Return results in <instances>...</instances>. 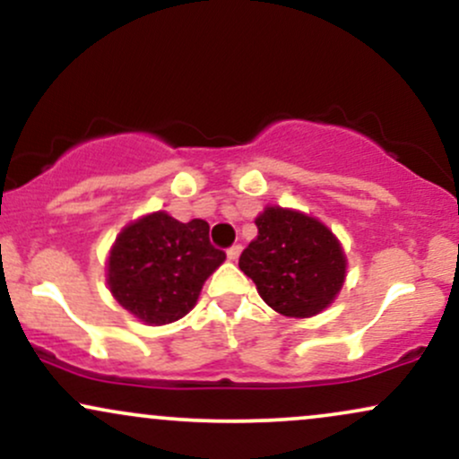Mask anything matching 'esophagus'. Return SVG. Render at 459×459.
Wrapping results in <instances>:
<instances>
[{
    "mask_svg": "<svg viewBox=\"0 0 459 459\" xmlns=\"http://www.w3.org/2000/svg\"><path fill=\"white\" fill-rule=\"evenodd\" d=\"M241 255V246H230L229 250H226V256H229V261H237Z\"/></svg>",
    "mask_w": 459,
    "mask_h": 459,
    "instance_id": "34e87169",
    "label": "esophagus"
}]
</instances>
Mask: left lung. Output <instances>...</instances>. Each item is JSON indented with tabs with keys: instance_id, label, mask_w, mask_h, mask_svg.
Masks as SVG:
<instances>
[{
	"instance_id": "obj_1",
	"label": "left lung",
	"mask_w": 459,
	"mask_h": 459,
	"mask_svg": "<svg viewBox=\"0 0 459 459\" xmlns=\"http://www.w3.org/2000/svg\"><path fill=\"white\" fill-rule=\"evenodd\" d=\"M241 252L239 270L252 278L267 307L293 319L319 315L334 302L347 276V256L321 220L267 204Z\"/></svg>"
}]
</instances>
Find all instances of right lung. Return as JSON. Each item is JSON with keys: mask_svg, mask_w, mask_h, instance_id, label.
Here are the masks:
<instances>
[{"mask_svg": "<svg viewBox=\"0 0 459 459\" xmlns=\"http://www.w3.org/2000/svg\"><path fill=\"white\" fill-rule=\"evenodd\" d=\"M226 255L209 241L204 220L178 222L152 212L120 230L109 247L108 287L116 302L146 325H166L196 307L203 284Z\"/></svg>", "mask_w": 459, "mask_h": 459, "instance_id": "right-lung-1", "label": "right lung"}]
</instances>
